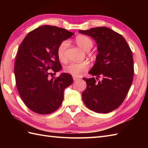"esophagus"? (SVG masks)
<instances>
[{"instance_id":"1","label":"esophagus","mask_w":148,"mask_h":148,"mask_svg":"<svg viewBox=\"0 0 148 148\" xmlns=\"http://www.w3.org/2000/svg\"><path fill=\"white\" fill-rule=\"evenodd\" d=\"M72 77H73L74 81H78V80L80 79V77L76 76H72Z\"/></svg>"}]
</instances>
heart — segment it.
<instances>
[{"mask_svg":"<svg viewBox=\"0 0 148 148\" xmlns=\"http://www.w3.org/2000/svg\"><path fill=\"white\" fill-rule=\"evenodd\" d=\"M76 42L77 45L84 51H88L93 46L92 39L85 36H78L76 37ZM68 40H64L60 43L57 49V55L60 61L64 62L66 60V50L69 46ZM90 67V64L88 62H72L67 65L65 68V71L69 74L73 76H80L84 72H86Z\"/></svg>","mask_w":148,"mask_h":148,"instance_id":"heart-1","label":"heart"}]
</instances>
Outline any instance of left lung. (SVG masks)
<instances>
[{"mask_svg": "<svg viewBox=\"0 0 148 148\" xmlns=\"http://www.w3.org/2000/svg\"><path fill=\"white\" fill-rule=\"evenodd\" d=\"M79 32L91 36L97 45L96 62L89 73L97 77L83 78L87 84L82 93L84 104L92 111L108 113L123 102L133 81L134 59L126 40L105 27ZM102 76L101 81L96 79Z\"/></svg>", "mask_w": 148, "mask_h": 148, "instance_id": "obj_1", "label": "left lung"}]
</instances>
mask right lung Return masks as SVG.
I'll list each match as a JSON object with an SVG mask.
<instances>
[{
  "mask_svg": "<svg viewBox=\"0 0 148 148\" xmlns=\"http://www.w3.org/2000/svg\"><path fill=\"white\" fill-rule=\"evenodd\" d=\"M73 33L56 26H40L27 34L19 47L14 64L18 92L28 108L40 114L55 111L64 100V91L73 82L71 75L48 78L49 69L62 67L57 55L58 46Z\"/></svg>",
  "mask_w": 148,
  "mask_h": 148,
  "instance_id": "obj_1",
  "label": "right lung"
}]
</instances>
